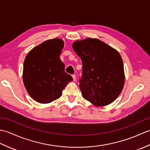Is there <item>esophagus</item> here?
I'll return each mask as SVG.
<instances>
[{
	"instance_id": "esophagus-1",
	"label": "esophagus",
	"mask_w": 150,
	"mask_h": 150,
	"mask_svg": "<svg viewBox=\"0 0 150 150\" xmlns=\"http://www.w3.org/2000/svg\"><path fill=\"white\" fill-rule=\"evenodd\" d=\"M72 77H73V81H75L76 80V75H72Z\"/></svg>"
}]
</instances>
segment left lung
<instances>
[{"mask_svg": "<svg viewBox=\"0 0 150 150\" xmlns=\"http://www.w3.org/2000/svg\"><path fill=\"white\" fill-rule=\"evenodd\" d=\"M72 47L82 60L79 87L82 96L97 107L113 103L125 81L123 61L118 51L94 38L75 41Z\"/></svg>", "mask_w": 150, "mask_h": 150, "instance_id": "left-lung-1", "label": "left lung"}]
</instances>
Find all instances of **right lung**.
I'll return each instance as SVG.
<instances>
[{
    "label": "right lung",
    "mask_w": 150,
    "mask_h": 150,
    "mask_svg": "<svg viewBox=\"0 0 150 150\" xmlns=\"http://www.w3.org/2000/svg\"><path fill=\"white\" fill-rule=\"evenodd\" d=\"M64 46L60 39L47 40L30 50L25 58L22 80L28 94L38 103L47 104L59 98L73 81L60 59Z\"/></svg>",
    "instance_id": "add662e5"
}]
</instances>
